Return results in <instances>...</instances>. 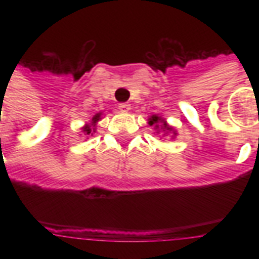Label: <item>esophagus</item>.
Segmentation results:
<instances>
[{"label": "esophagus", "mask_w": 259, "mask_h": 259, "mask_svg": "<svg viewBox=\"0 0 259 259\" xmlns=\"http://www.w3.org/2000/svg\"><path fill=\"white\" fill-rule=\"evenodd\" d=\"M118 109H119V111H122V113H129L130 105H127V103H121V105L118 106Z\"/></svg>", "instance_id": "esophagus-1"}]
</instances>
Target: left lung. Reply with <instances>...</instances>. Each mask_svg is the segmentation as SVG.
Returning a JSON list of instances; mask_svg holds the SVG:
<instances>
[{
	"mask_svg": "<svg viewBox=\"0 0 259 259\" xmlns=\"http://www.w3.org/2000/svg\"><path fill=\"white\" fill-rule=\"evenodd\" d=\"M149 125L150 126H154V129H158V127H161V130L165 132V134L168 133H172L173 136H176V132L173 130V127H170L168 123H166L161 117H158V115H152L149 118Z\"/></svg>",
	"mask_w": 259,
	"mask_h": 259,
	"instance_id": "obj_1",
	"label": "left lung"
}]
</instances>
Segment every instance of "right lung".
Instances as JSON below:
<instances>
[{"label":"right lung","mask_w":259,"mask_h":259,"mask_svg":"<svg viewBox=\"0 0 259 259\" xmlns=\"http://www.w3.org/2000/svg\"><path fill=\"white\" fill-rule=\"evenodd\" d=\"M101 115H102L101 113L95 114V115L93 117V119H91V123H87V125H84L82 127L83 133L86 134V136H89V134H91V136H93V133L95 132V125H97V122L101 119Z\"/></svg>","instance_id":"add662e5"}]
</instances>
